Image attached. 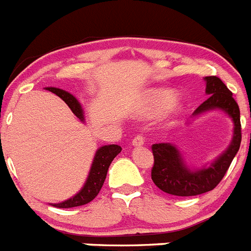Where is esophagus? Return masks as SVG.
Masks as SVG:
<instances>
[{"label": "esophagus", "instance_id": "esophagus-1", "mask_svg": "<svg viewBox=\"0 0 251 251\" xmlns=\"http://www.w3.org/2000/svg\"><path fill=\"white\" fill-rule=\"evenodd\" d=\"M143 145H145V137L143 136L134 137V139L132 141L133 147H142Z\"/></svg>", "mask_w": 251, "mask_h": 251}]
</instances>
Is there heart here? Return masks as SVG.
<instances>
[{
  "label": "heart",
  "mask_w": 251,
  "mask_h": 251,
  "mask_svg": "<svg viewBox=\"0 0 251 251\" xmlns=\"http://www.w3.org/2000/svg\"><path fill=\"white\" fill-rule=\"evenodd\" d=\"M165 109L171 115L178 114L182 109V103L179 99L175 98V92L172 89L151 90L141 105V113L145 115L157 114Z\"/></svg>",
  "instance_id": "obj_1"
}]
</instances>
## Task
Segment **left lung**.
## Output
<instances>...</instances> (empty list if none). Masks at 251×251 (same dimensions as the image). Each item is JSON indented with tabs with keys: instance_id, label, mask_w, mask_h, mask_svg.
<instances>
[{
	"instance_id": "8db88e82",
	"label": "left lung",
	"mask_w": 251,
	"mask_h": 251,
	"mask_svg": "<svg viewBox=\"0 0 251 251\" xmlns=\"http://www.w3.org/2000/svg\"><path fill=\"white\" fill-rule=\"evenodd\" d=\"M203 79L206 83L205 93L208 98L195 110L192 118H197L211 110L224 112L234 124L231 142L220 156L207 162L202 167L188 166L182 153L172 143L153 145L154 165L152 168V181L166 194L196 196L214 190L225 176L240 148V110L238 103L232 98V93L217 76H205Z\"/></svg>"
}]
</instances>
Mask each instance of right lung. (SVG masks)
Returning <instances> with one entry per match:
<instances>
[{"label": "right lung", "instance_id": "right-lung-1", "mask_svg": "<svg viewBox=\"0 0 251 251\" xmlns=\"http://www.w3.org/2000/svg\"><path fill=\"white\" fill-rule=\"evenodd\" d=\"M45 89L51 93H54L57 97H60V98L68 104L69 108L72 109V112L76 115L77 118L80 119L83 123L85 122L83 106H81L80 101L77 100L74 95L70 94L66 90L54 88V86H48ZM121 151L122 147L118 145H105L99 147L97 150V152H95L92 166H90L89 174H88V177H86L83 187L74 196L68 199V200L61 201L59 203H50V205L60 208H69L85 205V203L94 200L97 195L99 194V191H100L104 181H105L106 172H108V168H109L110 163L115 158V156H118L119 153H121Z\"/></svg>", "mask_w": 251, "mask_h": 251}]
</instances>
